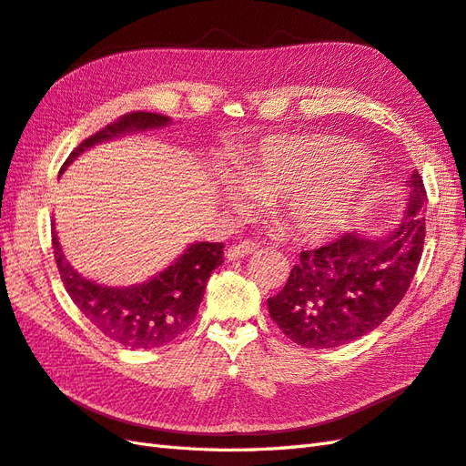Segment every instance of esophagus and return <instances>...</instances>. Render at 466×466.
I'll use <instances>...</instances> for the list:
<instances>
[{"label": "esophagus", "mask_w": 466, "mask_h": 466, "mask_svg": "<svg viewBox=\"0 0 466 466\" xmlns=\"http://www.w3.org/2000/svg\"><path fill=\"white\" fill-rule=\"evenodd\" d=\"M258 249H259V244L246 240V242H242V244H236V246H230L228 249H226V259H228V261L242 259L244 256H249V254L258 252Z\"/></svg>", "instance_id": "34e87169"}]
</instances>
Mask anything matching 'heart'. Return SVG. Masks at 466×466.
<instances>
[{"mask_svg":"<svg viewBox=\"0 0 466 466\" xmlns=\"http://www.w3.org/2000/svg\"><path fill=\"white\" fill-rule=\"evenodd\" d=\"M344 154L350 157L344 158ZM362 171V153L342 139L271 137L261 143L256 155L238 163L234 181L222 177V188L236 208L246 207L244 194L264 205L279 200L285 224L295 234L319 240L349 222Z\"/></svg>","mask_w":466,"mask_h":466,"instance_id":"b5f03b06","label":"heart"}]
</instances>
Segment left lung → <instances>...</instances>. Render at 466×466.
Wrapping results in <instances>:
<instances>
[{"label": "left lung", "instance_id": "8db88e82", "mask_svg": "<svg viewBox=\"0 0 466 466\" xmlns=\"http://www.w3.org/2000/svg\"><path fill=\"white\" fill-rule=\"evenodd\" d=\"M408 210L398 228L380 238L347 232L305 249L285 288L268 299L269 317L293 342L335 349L378 329L398 307L420 266L427 193L411 173Z\"/></svg>", "mask_w": 466, "mask_h": 466}]
</instances>
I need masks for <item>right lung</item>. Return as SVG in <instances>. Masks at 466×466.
Returning <instances> with one entry per match:
<instances>
[{"label":"right lung","instance_id":"right-lung-1","mask_svg":"<svg viewBox=\"0 0 466 466\" xmlns=\"http://www.w3.org/2000/svg\"><path fill=\"white\" fill-rule=\"evenodd\" d=\"M169 122L171 119L167 116L151 112H131L117 117L116 122L82 141L68 155L61 171L96 143L116 139L131 131L163 127ZM51 234L56 268L70 299L106 337L129 349H159L183 335L197 317L210 273L224 261V244L197 242L190 244L169 268L146 283L131 288H104L78 276V271L66 261L55 228Z\"/></svg>","mask_w":466,"mask_h":466}]
</instances>
